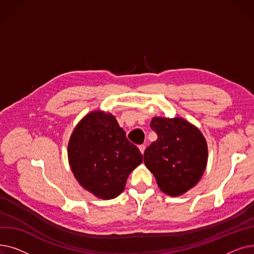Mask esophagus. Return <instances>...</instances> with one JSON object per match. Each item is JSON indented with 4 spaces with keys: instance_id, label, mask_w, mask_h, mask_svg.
I'll list each match as a JSON object with an SVG mask.
<instances>
[{
    "instance_id": "34e87169",
    "label": "esophagus",
    "mask_w": 254,
    "mask_h": 254,
    "mask_svg": "<svg viewBox=\"0 0 254 254\" xmlns=\"http://www.w3.org/2000/svg\"><path fill=\"white\" fill-rule=\"evenodd\" d=\"M145 145L143 144V145H139V150H140V152L143 154L144 153V151H145Z\"/></svg>"
}]
</instances>
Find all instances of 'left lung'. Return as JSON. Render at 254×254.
<instances>
[{
	"label": "left lung",
	"mask_w": 254,
	"mask_h": 254,
	"mask_svg": "<svg viewBox=\"0 0 254 254\" xmlns=\"http://www.w3.org/2000/svg\"><path fill=\"white\" fill-rule=\"evenodd\" d=\"M157 140L144 152V164L159 190L170 196L189 191L201 180L208 162L207 141L195 126L182 117L151 119Z\"/></svg>",
	"instance_id": "8db88e82"
}]
</instances>
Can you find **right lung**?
I'll return each mask as SVG.
<instances>
[{
	"label": "right lung",
	"mask_w": 254,
	"mask_h": 254,
	"mask_svg": "<svg viewBox=\"0 0 254 254\" xmlns=\"http://www.w3.org/2000/svg\"><path fill=\"white\" fill-rule=\"evenodd\" d=\"M68 159L74 177L85 190L112 199L125 190L128 175L142 163L143 155L127 139L114 115L97 110L75 127Z\"/></svg>",
	"instance_id": "add662e5"
}]
</instances>
